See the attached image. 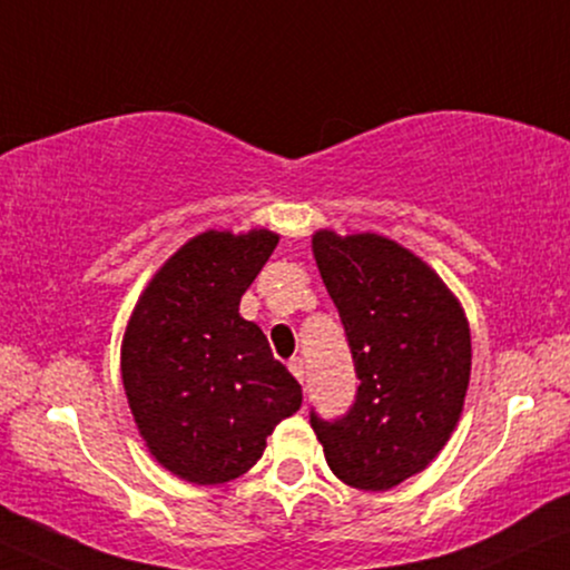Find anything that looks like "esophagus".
<instances>
[{
  "mask_svg": "<svg viewBox=\"0 0 570 570\" xmlns=\"http://www.w3.org/2000/svg\"><path fill=\"white\" fill-rule=\"evenodd\" d=\"M289 371H292V376L297 379V381H305V360L292 357L289 360Z\"/></svg>",
  "mask_w": 570,
  "mask_h": 570,
  "instance_id": "34e87169",
  "label": "esophagus"
}]
</instances>
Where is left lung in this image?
I'll list each match as a JSON object with an SVG mask.
<instances>
[{
    "instance_id": "1",
    "label": "left lung",
    "mask_w": 570,
    "mask_h": 570,
    "mask_svg": "<svg viewBox=\"0 0 570 570\" xmlns=\"http://www.w3.org/2000/svg\"><path fill=\"white\" fill-rule=\"evenodd\" d=\"M357 373L355 402L326 421L309 407L328 468L344 484L384 492L439 455L471 379V331L442 278L376 234L313 236Z\"/></svg>"
}]
</instances>
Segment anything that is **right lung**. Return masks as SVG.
Listing matches in <instances>:
<instances>
[{
	"instance_id": "1",
	"label": "right lung",
	"mask_w": 570,
	"mask_h": 570,
	"mask_svg": "<svg viewBox=\"0 0 570 570\" xmlns=\"http://www.w3.org/2000/svg\"><path fill=\"white\" fill-rule=\"evenodd\" d=\"M278 236L207 232L186 242L141 294L124 338V386L149 452L191 484L257 463L302 405V386L239 315Z\"/></svg>"
}]
</instances>
